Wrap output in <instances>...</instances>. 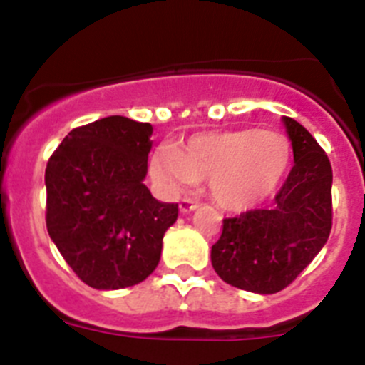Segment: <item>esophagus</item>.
Returning a JSON list of instances; mask_svg holds the SVG:
<instances>
[{
	"mask_svg": "<svg viewBox=\"0 0 365 365\" xmlns=\"http://www.w3.org/2000/svg\"><path fill=\"white\" fill-rule=\"evenodd\" d=\"M197 208V202H193L192 199H180L179 202V210L182 212V214H186V212H192Z\"/></svg>",
	"mask_w": 365,
	"mask_h": 365,
	"instance_id": "esophagus-1",
	"label": "esophagus"
}]
</instances>
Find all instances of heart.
<instances>
[{
  "label": "heart",
  "mask_w": 365,
  "mask_h": 365,
  "mask_svg": "<svg viewBox=\"0 0 365 365\" xmlns=\"http://www.w3.org/2000/svg\"><path fill=\"white\" fill-rule=\"evenodd\" d=\"M291 157V144L276 131H212L193 135L179 150L160 148L151 157L150 173L166 193L206 180L215 205L243 212L276 192Z\"/></svg>",
  "instance_id": "1"
}]
</instances>
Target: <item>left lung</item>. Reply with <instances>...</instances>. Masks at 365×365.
I'll list each match as a JSON object with an SVG mask.
<instances>
[{"mask_svg":"<svg viewBox=\"0 0 365 365\" xmlns=\"http://www.w3.org/2000/svg\"><path fill=\"white\" fill-rule=\"evenodd\" d=\"M294 166L274 208L222 219L212 245V267L222 282L257 294L283 291L327 241L333 227V168L316 138L294 118H283Z\"/></svg>","mask_w":365,"mask_h":365,"instance_id":"1","label":"left lung"}]
</instances>
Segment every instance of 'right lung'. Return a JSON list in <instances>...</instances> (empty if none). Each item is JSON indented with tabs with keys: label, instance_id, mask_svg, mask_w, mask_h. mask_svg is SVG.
<instances>
[{
	"label": "right lung",
	"instance_id": "1",
	"mask_svg": "<svg viewBox=\"0 0 365 365\" xmlns=\"http://www.w3.org/2000/svg\"><path fill=\"white\" fill-rule=\"evenodd\" d=\"M151 124L100 118L74 128L45 168V222L67 265L100 291L144 282L179 215L144 185Z\"/></svg>",
	"mask_w": 365,
	"mask_h": 365
}]
</instances>
